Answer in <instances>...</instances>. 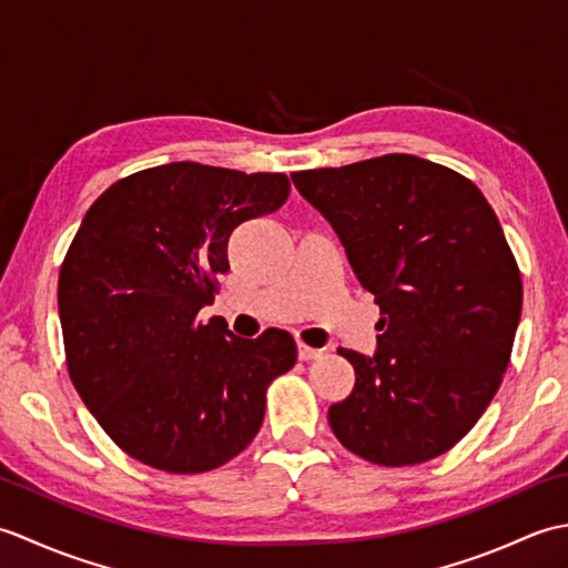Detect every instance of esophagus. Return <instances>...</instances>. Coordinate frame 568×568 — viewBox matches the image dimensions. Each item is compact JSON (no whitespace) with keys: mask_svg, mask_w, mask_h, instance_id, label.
Segmentation results:
<instances>
[{"mask_svg":"<svg viewBox=\"0 0 568 568\" xmlns=\"http://www.w3.org/2000/svg\"><path fill=\"white\" fill-rule=\"evenodd\" d=\"M324 352L322 348H315V346H307V344H303L300 342L297 344V356H300V361H315V358H320Z\"/></svg>","mask_w":568,"mask_h":568,"instance_id":"esophagus-1","label":"esophagus"}]
</instances>
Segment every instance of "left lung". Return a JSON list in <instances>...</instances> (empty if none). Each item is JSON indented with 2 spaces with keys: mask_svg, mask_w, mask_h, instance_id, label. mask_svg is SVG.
<instances>
[{
  "mask_svg": "<svg viewBox=\"0 0 568 568\" xmlns=\"http://www.w3.org/2000/svg\"><path fill=\"white\" fill-rule=\"evenodd\" d=\"M293 183L383 315L376 356L339 348L356 385L329 407L332 432L378 466L446 454L498 393L523 312L496 212L468 178L409 153L297 171Z\"/></svg>",
  "mask_w": 568,
  "mask_h": 568,
  "instance_id": "8db88e82",
  "label": "left lung"
}]
</instances>
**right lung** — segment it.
<instances>
[{
    "label": "right lung",
    "mask_w": 568,
    "mask_h": 568,
    "mask_svg": "<svg viewBox=\"0 0 568 568\" xmlns=\"http://www.w3.org/2000/svg\"><path fill=\"white\" fill-rule=\"evenodd\" d=\"M285 173L192 161L116 180L92 202L58 275L70 381L131 458L165 474H204L256 437L265 390L297 361L295 339H241L197 320L229 271L226 241L281 210Z\"/></svg>",
    "instance_id": "add662e5"
}]
</instances>
